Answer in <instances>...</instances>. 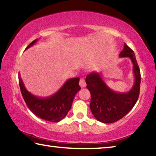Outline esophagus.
Returning a JSON list of instances; mask_svg holds the SVG:
<instances>
[{"mask_svg": "<svg viewBox=\"0 0 156 156\" xmlns=\"http://www.w3.org/2000/svg\"><path fill=\"white\" fill-rule=\"evenodd\" d=\"M79 84H80V86L82 88L85 87L86 85H87V84H86V83H85V80H84L83 78H81V79H80V83H79Z\"/></svg>", "mask_w": 156, "mask_h": 156, "instance_id": "34e87169", "label": "esophagus"}]
</instances>
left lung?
Instances as JSON below:
<instances>
[{"instance_id":"8db88e82","label":"left lung","mask_w":156,"mask_h":156,"mask_svg":"<svg viewBox=\"0 0 156 156\" xmlns=\"http://www.w3.org/2000/svg\"><path fill=\"white\" fill-rule=\"evenodd\" d=\"M119 56L129 57L133 64L135 79L129 91L119 93L113 91L100 73L92 72L86 77L87 88L91 94L90 109L94 117L103 123H113L122 118L134 107L139 97L141 76L134 52L125 43Z\"/></svg>"}]
</instances>
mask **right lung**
Masks as SVG:
<instances>
[{"label": "right lung", "mask_w": 156, "mask_h": 156, "mask_svg": "<svg viewBox=\"0 0 156 156\" xmlns=\"http://www.w3.org/2000/svg\"><path fill=\"white\" fill-rule=\"evenodd\" d=\"M37 41L38 39L31 42L25 50L33 46ZM79 80V78L69 79L56 94L51 96L41 98L27 90L20 74H18L21 94L29 109L38 118L52 122H59L67 115L72 107L74 96L81 89L78 84Z\"/></svg>", "instance_id": "right-lung-1"}]
</instances>
